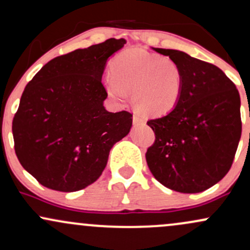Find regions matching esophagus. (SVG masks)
I'll list each match as a JSON object with an SVG mask.
<instances>
[{
	"mask_svg": "<svg viewBox=\"0 0 250 250\" xmlns=\"http://www.w3.org/2000/svg\"><path fill=\"white\" fill-rule=\"evenodd\" d=\"M133 123H134V125H146V121H145V119H142V117H140L139 115H134Z\"/></svg>",
	"mask_w": 250,
	"mask_h": 250,
	"instance_id": "1",
	"label": "esophagus"
}]
</instances>
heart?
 <instances>
[{
	"mask_svg": "<svg viewBox=\"0 0 250 250\" xmlns=\"http://www.w3.org/2000/svg\"><path fill=\"white\" fill-rule=\"evenodd\" d=\"M111 70L113 74L104 77L108 93L119 100H125L131 93L135 109L143 115H167L182 97L185 71L169 57L128 49L116 56Z\"/></svg>",
	"mask_w": 250,
	"mask_h": 250,
	"instance_id": "heart-1",
	"label": "heart"
}]
</instances>
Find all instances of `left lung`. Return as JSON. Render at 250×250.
<instances>
[{"label": "left lung", "instance_id": "left-lung-1", "mask_svg": "<svg viewBox=\"0 0 250 250\" xmlns=\"http://www.w3.org/2000/svg\"><path fill=\"white\" fill-rule=\"evenodd\" d=\"M185 71L179 104L149 120L155 142L146 153L154 177L179 193H201L226 176L241 139V100L220 68L180 50L153 48Z\"/></svg>", "mask_w": 250, "mask_h": 250}]
</instances>
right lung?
<instances>
[{"label":"right lung","mask_w":250,"mask_h":250,"mask_svg":"<svg viewBox=\"0 0 250 250\" xmlns=\"http://www.w3.org/2000/svg\"><path fill=\"white\" fill-rule=\"evenodd\" d=\"M125 44L109 39L57 56L24 88L13 120L15 153L44 187L67 193L88 187L130 131V113L105 110L101 81L108 59Z\"/></svg>","instance_id":"add662e5"}]
</instances>
